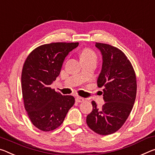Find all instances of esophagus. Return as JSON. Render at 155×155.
I'll use <instances>...</instances> for the list:
<instances>
[{"label":"esophagus","instance_id":"34e87169","mask_svg":"<svg viewBox=\"0 0 155 155\" xmlns=\"http://www.w3.org/2000/svg\"><path fill=\"white\" fill-rule=\"evenodd\" d=\"M75 100H76V101L78 102V103H81L83 101H84L85 99H84V98H82L81 97H76Z\"/></svg>","mask_w":155,"mask_h":155}]
</instances>
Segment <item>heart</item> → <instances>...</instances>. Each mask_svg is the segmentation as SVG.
<instances>
[{"label":"heart","mask_w":155,"mask_h":155,"mask_svg":"<svg viewBox=\"0 0 155 155\" xmlns=\"http://www.w3.org/2000/svg\"><path fill=\"white\" fill-rule=\"evenodd\" d=\"M81 59H90V58H97V54L90 48H84L80 53Z\"/></svg>","instance_id":"heart-1"}]
</instances>
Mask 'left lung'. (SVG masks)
I'll use <instances>...</instances> for the list:
<instances>
[{
  "label": "left lung",
  "mask_w": 155,
  "mask_h": 155,
  "mask_svg": "<svg viewBox=\"0 0 155 155\" xmlns=\"http://www.w3.org/2000/svg\"><path fill=\"white\" fill-rule=\"evenodd\" d=\"M95 45L103 56L97 85L104 87L105 103L98 108L92 101V111L87 116L86 123L96 133L107 135L119 130L130 114L136 99L137 78L131 62L121 50L105 43H96Z\"/></svg>",
  "instance_id": "left-lung-1"
}]
</instances>
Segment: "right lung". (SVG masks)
<instances>
[{"label":"right lung","mask_w":155,"mask_h":155,"mask_svg":"<svg viewBox=\"0 0 155 155\" xmlns=\"http://www.w3.org/2000/svg\"><path fill=\"white\" fill-rule=\"evenodd\" d=\"M78 43L44 44L34 49L25 61L21 74V88L25 109L31 122L43 132L59 127L74 97L63 96L50 87L59 75L66 56Z\"/></svg>","instance_id":"add662e5"}]
</instances>
